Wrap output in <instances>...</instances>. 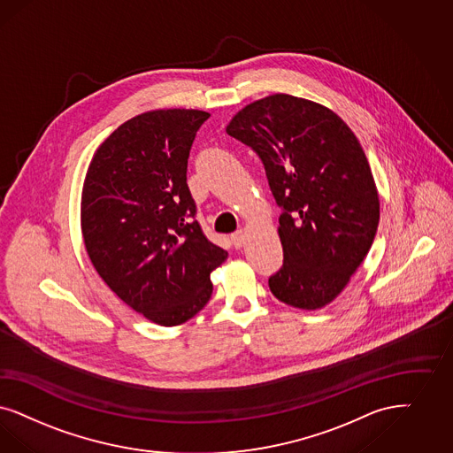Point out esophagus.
<instances>
[{
    "mask_svg": "<svg viewBox=\"0 0 453 453\" xmlns=\"http://www.w3.org/2000/svg\"><path fill=\"white\" fill-rule=\"evenodd\" d=\"M231 241H233V244H234L235 250L242 248V244L246 242V233H244L242 229L235 231L234 234L231 235Z\"/></svg>",
    "mask_w": 453,
    "mask_h": 453,
    "instance_id": "obj_1",
    "label": "esophagus"
}]
</instances>
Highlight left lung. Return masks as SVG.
Masks as SVG:
<instances>
[{"label":"left lung","instance_id":"left-lung-1","mask_svg":"<svg viewBox=\"0 0 453 453\" xmlns=\"http://www.w3.org/2000/svg\"><path fill=\"white\" fill-rule=\"evenodd\" d=\"M226 132L261 158L281 207L284 259L269 278L271 293L295 308H323L343 291L378 229V192L358 139L334 111L284 94L241 110Z\"/></svg>","mask_w":453,"mask_h":453}]
</instances>
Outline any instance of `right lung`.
<instances>
[{
	"label": "right lung",
	"mask_w": 453,
	"mask_h": 453,
	"mask_svg": "<svg viewBox=\"0 0 453 453\" xmlns=\"http://www.w3.org/2000/svg\"><path fill=\"white\" fill-rule=\"evenodd\" d=\"M201 110H154L120 125L95 152L81 196V233L100 278L132 310L177 326L212 295L227 252L197 220L188 160Z\"/></svg>",
	"instance_id": "1"
}]
</instances>
